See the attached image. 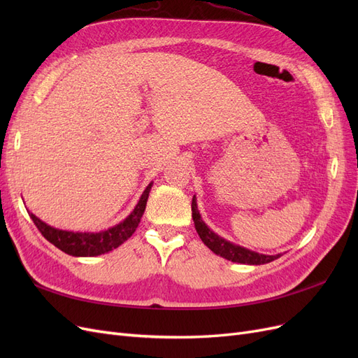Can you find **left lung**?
Segmentation results:
<instances>
[{
	"label": "left lung",
	"mask_w": 358,
	"mask_h": 358,
	"mask_svg": "<svg viewBox=\"0 0 358 358\" xmlns=\"http://www.w3.org/2000/svg\"><path fill=\"white\" fill-rule=\"evenodd\" d=\"M191 210H192V220H194V225H196V230L200 236V239L203 241V243L208 246L210 251H213L215 254H218L230 262L234 263H242V264H266L273 262L280 255H263V254H257L254 251H249V249H245L242 246L233 245L230 242H227L222 237H220L218 234H215L208 225H206L201 220V216L199 213L197 209V203L196 199H192L191 203Z\"/></svg>",
	"instance_id": "obj_1"
}]
</instances>
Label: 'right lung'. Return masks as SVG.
<instances>
[{"label":"right lung","mask_w":358,"mask_h":358,"mask_svg":"<svg viewBox=\"0 0 358 358\" xmlns=\"http://www.w3.org/2000/svg\"><path fill=\"white\" fill-rule=\"evenodd\" d=\"M150 188H152V183H149L146 187L142 197H140L136 206V209L125 221L100 233H73L66 230H57L53 229V227L40 221L36 215H32L31 212L28 213L32 222L36 224L38 231L43 234V237L52 245H55L58 249H61L62 252L73 257H95L112 251V249L122 245L127 239L133 236L140 220H142Z\"/></svg>","instance_id":"right-lung-1"}]
</instances>
